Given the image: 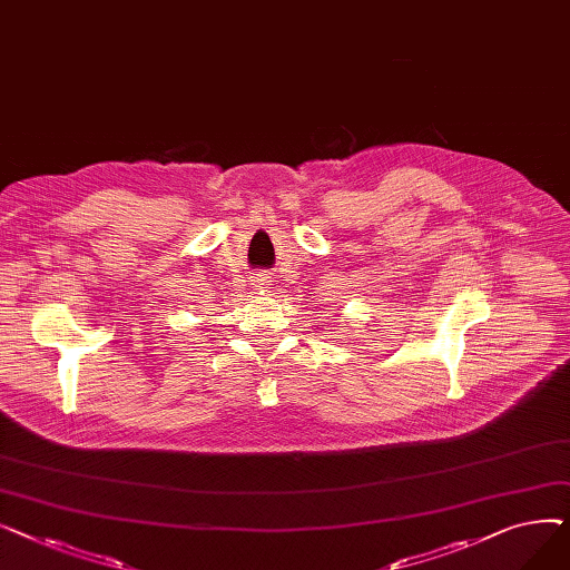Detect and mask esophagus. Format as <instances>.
Returning a JSON list of instances; mask_svg holds the SVG:
<instances>
[{
    "instance_id": "1",
    "label": "esophagus",
    "mask_w": 570,
    "mask_h": 570,
    "mask_svg": "<svg viewBox=\"0 0 570 570\" xmlns=\"http://www.w3.org/2000/svg\"><path fill=\"white\" fill-rule=\"evenodd\" d=\"M252 286H254V288H261V291H263V288H267L269 284H267V279H265L263 275H258V277H254V279H252Z\"/></svg>"
}]
</instances>
